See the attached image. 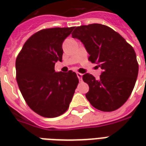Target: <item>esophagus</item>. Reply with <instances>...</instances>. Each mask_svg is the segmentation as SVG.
I'll return each mask as SVG.
<instances>
[{
  "label": "esophagus",
  "mask_w": 146,
  "mask_h": 146,
  "mask_svg": "<svg viewBox=\"0 0 146 146\" xmlns=\"http://www.w3.org/2000/svg\"><path fill=\"white\" fill-rule=\"evenodd\" d=\"M76 75H77L78 78H79V80H82V74L80 73H76Z\"/></svg>",
  "instance_id": "esophagus-1"
}]
</instances>
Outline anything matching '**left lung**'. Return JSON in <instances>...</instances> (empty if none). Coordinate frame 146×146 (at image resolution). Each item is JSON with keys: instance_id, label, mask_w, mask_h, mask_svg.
<instances>
[{"instance_id": "left-lung-1", "label": "left lung", "mask_w": 146, "mask_h": 146, "mask_svg": "<svg viewBox=\"0 0 146 146\" xmlns=\"http://www.w3.org/2000/svg\"><path fill=\"white\" fill-rule=\"evenodd\" d=\"M72 37L83 43L89 60L99 64L103 72L98 80L90 73L82 76L89 85L86 97L102 111H113L122 106L131 95L138 76L139 64L133 48L108 26L89 24L78 26Z\"/></svg>"}]
</instances>
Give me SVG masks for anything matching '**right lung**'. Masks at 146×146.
I'll return each instance as SVG.
<instances>
[{
    "label": "right lung",
    "mask_w": 146,
    "mask_h": 146,
    "mask_svg": "<svg viewBox=\"0 0 146 146\" xmlns=\"http://www.w3.org/2000/svg\"><path fill=\"white\" fill-rule=\"evenodd\" d=\"M73 29L38 31L25 42L16 60L22 96L33 111L44 117H56L66 112L79 83L75 72L54 70L55 63L62 60L63 42Z\"/></svg>",
    "instance_id": "obj_1"
}]
</instances>
